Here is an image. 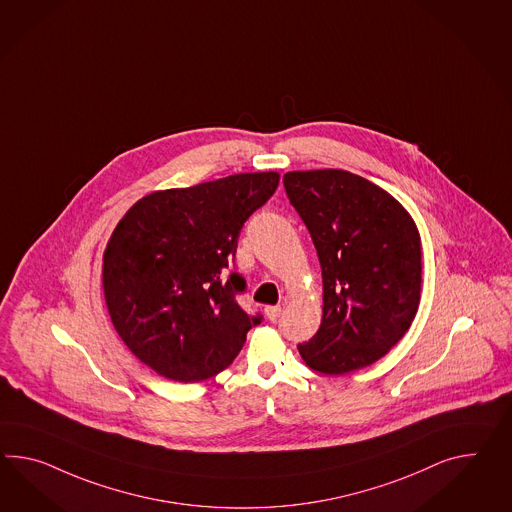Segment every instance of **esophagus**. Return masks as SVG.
Returning <instances> with one entry per match:
<instances>
[{
    "mask_svg": "<svg viewBox=\"0 0 512 512\" xmlns=\"http://www.w3.org/2000/svg\"><path fill=\"white\" fill-rule=\"evenodd\" d=\"M265 315H267L269 321H276L282 315V308L280 306H267L265 308Z\"/></svg>",
    "mask_w": 512,
    "mask_h": 512,
    "instance_id": "1",
    "label": "esophagus"
}]
</instances>
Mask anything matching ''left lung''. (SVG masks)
<instances>
[{
    "instance_id": "8db88e82",
    "label": "left lung",
    "mask_w": 512,
    "mask_h": 512,
    "mask_svg": "<svg viewBox=\"0 0 512 512\" xmlns=\"http://www.w3.org/2000/svg\"><path fill=\"white\" fill-rule=\"evenodd\" d=\"M284 187L323 275V319L314 338L299 343L302 360L325 375L371 366L418 312V226L390 193L353 172H286Z\"/></svg>"
}]
</instances>
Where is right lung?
<instances>
[{"mask_svg": "<svg viewBox=\"0 0 512 512\" xmlns=\"http://www.w3.org/2000/svg\"><path fill=\"white\" fill-rule=\"evenodd\" d=\"M278 180V172H241L154 191L118 221L104 252L105 304L120 340L161 377H215L262 323L237 304L245 280L226 267Z\"/></svg>", "mask_w": 512, "mask_h": 512, "instance_id": "obj_1", "label": "right lung"}]
</instances>
